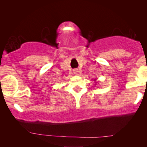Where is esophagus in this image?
<instances>
[{
  "label": "esophagus",
  "instance_id": "obj_1",
  "mask_svg": "<svg viewBox=\"0 0 147 147\" xmlns=\"http://www.w3.org/2000/svg\"><path fill=\"white\" fill-rule=\"evenodd\" d=\"M77 72H78V71H77V70H74V74H77Z\"/></svg>",
  "mask_w": 147,
  "mask_h": 147
}]
</instances>
